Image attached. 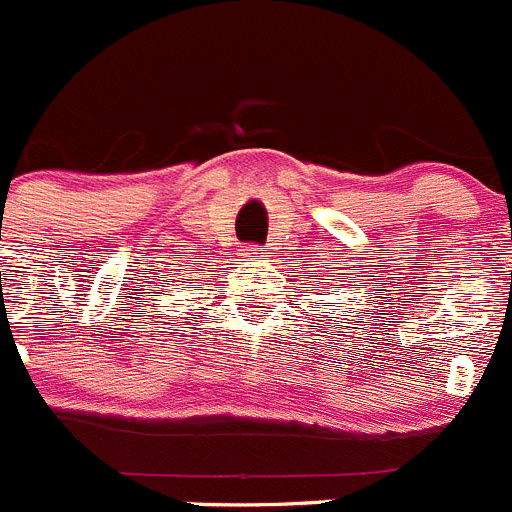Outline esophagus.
<instances>
[{"mask_svg":"<svg viewBox=\"0 0 512 512\" xmlns=\"http://www.w3.org/2000/svg\"><path fill=\"white\" fill-rule=\"evenodd\" d=\"M261 248L259 246H246L243 248V256H248V259H264V256H261Z\"/></svg>","mask_w":512,"mask_h":512,"instance_id":"obj_1","label":"esophagus"}]
</instances>
